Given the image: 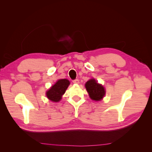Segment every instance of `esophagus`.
Listing matches in <instances>:
<instances>
[{"label": "esophagus", "mask_w": 152, "mask_h": 152, "mask_svg": "<svg viewBox=\"0 0 152 152\" xmlns=\"http://www.w3.org/2000/svg\"><path fill=\"white\" fill-rule=\"evenodd\" d=\"M73 84H79V80H78V79H75V80H73Z\"/></svg>", "instance_id": "1"}]
</instances>
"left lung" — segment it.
<instances>
[{"label":"left lung","mask_w":152,"mask_h":152,"mask_svg":"<svg viewBox=\"0 0 152 152\" xmlns=\"http://www.w3.org/2000/svg\"><path fill=\"white\" fill-rule=\"evenodd\" d=\"M86 88L88 92L90 98L95 101L102 99L105 94L104 87L97 83L94 79H91L86 84Z\"/></svg>","instance_id":"left-lung-1"}]
</instances>
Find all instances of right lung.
I'll list each match as a JSON object with an SVG mask.
<instances>
[{
  "label": "right lung",
  "instance_id": "1",
  "mask_svg": "<svg viewBox=\"0 0 152 152\" xmlns=\"http://www.w3.org/2000/svg\"><path fill=\"white\" fill-rule=\"evenodd\" d=\"M70 82L67 79H60L46 93L47 97L54 102H58L61 99L62 95L65 93Z\"/></svg>",
  "mask_w": 152,
  "mask_h": 152
}]
</instances>
